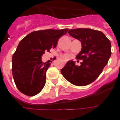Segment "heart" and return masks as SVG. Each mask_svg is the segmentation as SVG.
Masks as SVG:
<instances>
[{
  "instance_id": "1",
  "label": "heart",
  "mask_w": 120,
  "mask_h": 120,
  "mask_svg": "<svg viewBox=\"0 0 120 120\" xmlns=\"http://www.w3.org/2000/svg\"><path fill=\"white\" fill-rule=\"evenodd\" d=\"M63 57H64L65 59H68V58H69V56H68V55H64V56H63Z\"/></svg>"
}]
</instances>
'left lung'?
<instances>
[{"instance_id": "left-lung-1", "label": "left lung", "mask_w": 120, "mask_h": 120, "mask_svg": "<svg viewBox=\"0 0 120 120\" xmlns=\"http://www.w3.org/2000/svg\"><path fill=\"white\" fill-rule=\"evenodd\" d=\"M68 33L82 43V50L77 58L83 62L78 66L70 60L61 73L73 85H87L99 77L108 64L112 54L111 42L101 31L91 29H71Z\"/></svg>"}]
</instances>
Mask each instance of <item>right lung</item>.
I'll use <instances>...</instances> for the list:
<instances>
[{
    "label": "right lung",
    "mask_w": 120,
    "mask_h": 120,
    "mask_svg": "<svg viewBox=\"0 0 120 120\" xmlns=\"http://www.w3.org/2000/svg\"><path fill=\"white\" fill-rule=\"evenodd\" d=\"M68 29L34 31L20 41L12 56V75L17 87L27 96L41 91L46 82V71L50 64L43 63L45 50L56 47L58 39Z\"/></svg>",
    "instance_id": "add662e5"
}]
</instances>
